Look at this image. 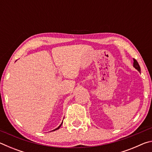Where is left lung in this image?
Wrapping results in <instances>:
<instances>
[{
	"instance_id": "8db88e82",
	"label": "left lung",
	"mask_w": 152,
	"mask_h": 152,
	"mask_svg": "<svg viewBox=\"0 0 152 152\" xmlns=\"http://www.w3.org/2000/svg\"><path fill=\"white\" fill-rule=\"evenodd\" d=\"M133 67H134V68H135V69H137V70L139 72L141 71L140 66V65H139L138 62L137 61V60H135V59H133Z\"/></svg>"
}]
</instances>
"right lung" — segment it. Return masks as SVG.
<instances>
[{"label": "right lung", "mask_w": 152, "mask_h": 152, "mask_svg": "<svg viewBox=\"0 0 152 152\" xmlns=\"http://www.w3.org/2000/svg\"><path fill=\"white\" fill-rule=\"evenodd\" d=\"M62 123H63V122H62V123H61V125H60V126H59V127H58V128H56V129H54V130H53V131H56V130H57V129H59V128H60V127H61V124H62Z\"/></svg>", "instance_id": "add662e5"}]
</instances>
